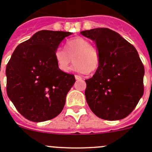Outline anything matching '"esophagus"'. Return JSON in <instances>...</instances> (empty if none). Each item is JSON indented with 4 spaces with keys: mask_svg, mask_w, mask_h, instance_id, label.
<instances>
[{
    "mask_svg": "<svg viewBox=\"0 0 152 152\" xmlns=\"http://www.w3.org/2000/svg\"><path fill=\"white\" fill-rule=\"evenodd\" d=\"M75 79H76V80H80V79H81V77H80V76H79V75H75Z\"/></svg>",
    "mask_w": 152,
    "mask_h": 152,
    "instance_id": "34e87169",
    "label": "esophagus"
}]
</instances>
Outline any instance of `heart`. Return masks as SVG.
<instances>
[{
  "label": "heart",
  "instance_id": "heart-1",
  "mask_svg": "<svg viewBox=\"0 0 152 152\" xmlns=\"http://www.w3.org/2000/svg\"><path fill=\"white\" fill-rule=\"evenodd\" d=\"M64 49L65 51L59 47L54 53L56 64L61 72L69 71L72 58L75 62L72 69L77 73L88 74L95 72L99 68L100 53L88 39L76 37L68 40L64 45Z\"/></svg>",
  "mask_w": 152,
  "mask_h": 152
}]
</instances>
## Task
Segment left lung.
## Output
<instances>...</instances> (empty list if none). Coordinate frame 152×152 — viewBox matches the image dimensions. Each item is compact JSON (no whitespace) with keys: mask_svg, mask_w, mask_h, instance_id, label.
Returning <instances> with one entry per match:
<instances>
[{"mask_svg":"<svg viewBox=\"0 0 152 152\" xmlns=\"http://www.w3.org/2000/svg\"><path fill=\"white\" fill-rule=\"evenodd\" d=\"M95 42L99 68L85 80L86 100L92 112L106 120H119L132 112L144 93L145 68L135 47L108 28L80 32Z\"/></svg>","mask_w":152,"mask_h":152,"instance_id":"obj_1","label":"left lung"}]
</instances>
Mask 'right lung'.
Wrapping results in <instances>:
<instances>
[{"label": "right lung", "instance_id": "obj_1", "mask_svg": "<svg viewBox=\"0 0 152 152\" xmlns=\"http://www.w3.org/2000/svg\"><path fill=\"white\" fill-rule=\"evenodd\" d=\"M70 32L41 30L17 45L6 68L7 93L19 113L44 122L62 111L73 75L58 69L54 53Z\"/></svg>", "mask_w": 152, "mask_h": 152}]
</instances>
